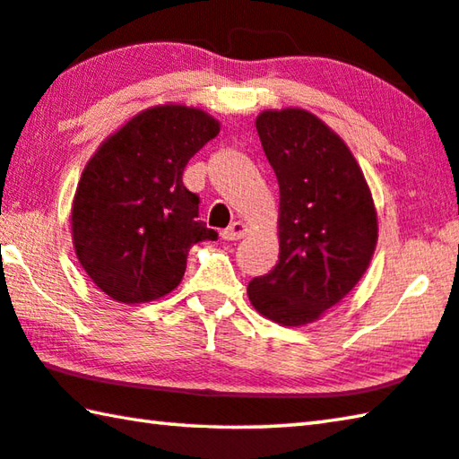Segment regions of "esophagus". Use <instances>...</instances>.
<instances>
[{"label":"esophagus","mask_w":459,"mask_h":459,"mask_svg":"<svg viewBox=\"0 0 459 459\" xmlns=\"http://www.w3.org/2000/svg\"><path fill=\"white\" fill-rule=\"evenodd\" d=\"M247 235V227L240 221H237V222H232L230 227H227L222 230V238L224 240H238V238H243Z\"/></svg>","instance_id":"34e87169"}]
</instances>
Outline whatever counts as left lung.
Listing matches in <instances>:
<instances>
[{
  "mask_svg": "<svg viewBox=\"0 0 459 459\" xmlns=\"http://www.w3.org/2000/svg\"><path fill=\"white\" fill-rule=\"evenodd\" d=\"M279 184V261L247 287L281 325L316 322L360 281L378 237L368 184L348 145L304 108L255 121Z\"/></svg>",
  "mask_w": 459,
  "mask_h": 459,
  "instance_id": "1",
  "label": "left lung"
}]
</instances>
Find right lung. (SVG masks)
I'll return each instance as SVG.
<instances>
[{
	"label": "right lung",
	"mask_w": 459,
	"mask_h": 459,
	"mask_svg": "<svg viewBox=\"0 0 459 459\" xmlns=\"http://www.w3.org/2000/svg\"><path fill=\"white\" fill-rule=\"evenodd\" d=\"M221 126L194 107L158 105L129 119L89 160L73 202L82 269L121 304H145L178 287L192 245L219 232L198 221L200 198L182 182Z\"/></svg>",
	"instance_id": "add662e5"
}]
</instances>
